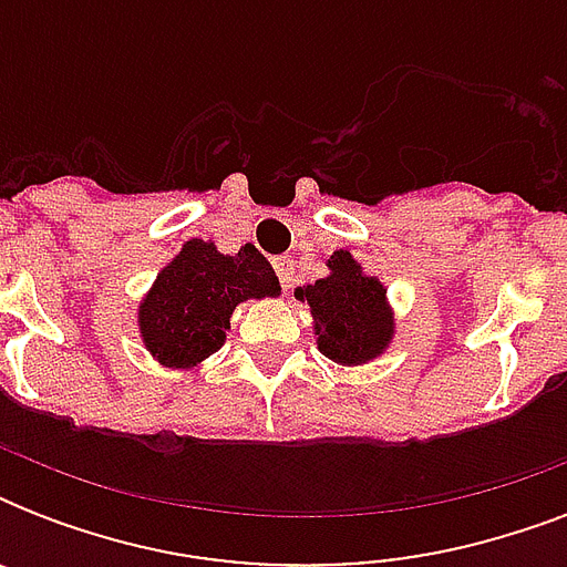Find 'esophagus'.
<instances>
[{
	"instance_id": "esophagus-1",
	"label": "esophagus",
	"mask_w": 567,
	"mask_h": 567,
	"mask_svg": "<svg viewBox=\"0 0 567 567\" xmlns=\"http://www.w3.org/2000/svg\"><path fill=\"white\" fill-rule=\"evenodd\" d=\"M274 267H276V276H279V282H282V288H291V282H293V258L291 256L274 258Z\"/></svg>"
}]
</instances>
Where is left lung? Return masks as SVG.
<instances>
[{
    "mask_svg": "<svg viewBox=\"0 0 567 567\" xmlns=\"http://www.w3.org/2000/svg\"><path fill=\"white\" fill-rule=\"evenodd\" d=\"M329 276L302 285L293 297L309 302L318 350L338 364H368L382 355L394 338V311L385 285L368 276L347 249L332 252Z\"/></svg>",
    "mask_w": 567,
    "mask_h": 567,
    "instance_id": "8db88e82",
    "label": "left lung"
}]
</instances>
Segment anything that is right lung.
<instances>
[{"label": "right lung", "mask_w": 567, "mask_h": 567, "mask_svg": "<svg viewBox=\"0 0 567 567\" xmlns=\"http://www.w3.org/2000/svg\"><path fill=\"white\" fill-rule=\"evenodd\" d=\"M279 291L274 267L252 244L223 256L212 240L190 238L141 300L137 327L153 359L188 371L220 350L238 302Z\"/></svg>", "instance_id": "obj_1"}]
</instances>
